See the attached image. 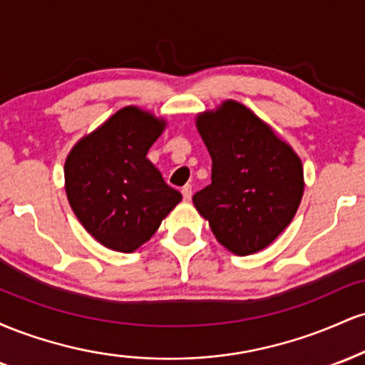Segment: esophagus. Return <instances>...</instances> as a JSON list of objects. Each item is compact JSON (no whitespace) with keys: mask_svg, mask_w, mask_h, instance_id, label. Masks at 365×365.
<instances>
[{"mask_svg":"<svg viewBox=\"0 0 365 365\" xmlns=\"http://www.w3.org/2000/svg\"><path fill=\"white\" fill-rule=\"evenodd\" d=\"M182 195H183V199L185 200H190V197H192V185H185L182 188Z\"/></svg>","mask_w":365,"mask_h":365,"instance_id":"34e87169","label":"esophagus"}]
</instances>
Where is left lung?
Instances as JSON below:
<instances>
[{"mask_svg": "<svg viewBox=\"0 0 365 365\" xmlns=\"http://www.w3.org/2000/svg\"><path fill=\"white\" fill-rule=\"evenodd\" d=\"M211 154V183L192 197L221 245L237 255L266 249L292 223L304 194L302 161L249 108L225 101L197 116Z\"/></svg>", "mask_w": 365, "mask_h": 365, "instance_id": "1", "label": "left lung"}]
</instances>
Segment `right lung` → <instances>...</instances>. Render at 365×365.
Listing matches in <instances>:
<instances>
[{"mask_svg":"<svg viewBox=\"0 0 365 365\" xmlns=\"http://www.w3.org/2000/svg\"><path fill=\"white\" fill-rule=\"evenodd\" d=\"M165 127L163 118L127 106L78 140L66 158L70 206L83 228L108 249L137 250L182 200L145 158Z\"/></svg>","mask_w":365,"mask_h":365,"instance_id":"obj_1","label":"right lung"}]
</instances>
